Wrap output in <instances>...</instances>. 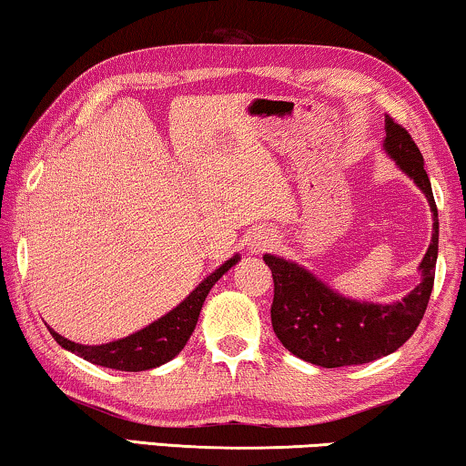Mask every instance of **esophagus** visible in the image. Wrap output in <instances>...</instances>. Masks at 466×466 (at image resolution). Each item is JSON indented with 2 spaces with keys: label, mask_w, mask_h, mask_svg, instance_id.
Here are the masks:
<instances>
[{
  "label": "esophagus",
  "mask_w": 466,
  "mask_h": 466,
  "mask_svg": "<svg viewBox=\"0 0 466 466\" xmlns=\"http://www.w3.org/2000/svg\"><path fill=\"white\" fill-rule=\"evenodd\" d=\"M273 244H276V239H273V233L258 231L257 235H252V239H250V244H248V248H250V252L258 254V252H265L267 248H271Z\"/></svg>",
  "instance_id": "34e87169"
}]
</instances>
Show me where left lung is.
<instances>
[{
  "label": "left lung",
  "instance_id": "obj_1",
  "mask_svg": "<svg viewBox=\"0 0 466 466\" xmlns=\"http://www.w3.org/2000/svg\"><path fill=\"white\" fill-rule=\"evenodd\" d=\"M384 152L422 190L432 212V238L422 263L420 284L392 303L343 297L295 260L265 254L273 276L271 324L282 346L311 365L335 369L378 360L403 346L429 305L439 252V218L422 152L410 133L386 116Z\"/></svg>",
  "mask_w": 466,
  "mask_h": 466
}]
</instances>
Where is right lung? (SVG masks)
<instances>
[{
  "label": "right lung",
  "mask_w": 466,
  "mask_h": 466,
  "mask_svg": "<svg viewBox=\"0 0 466 466\" xmlns=\"http://www.w3.org/2000/svg\"><path fill=\"white\" fill-rule=\"evenodd\" d=\"M239 258V254H233L218 269L203 278L201 284L182 303H177L174 309H169L158 320L150 322L148 327L136 330L129 337H123V339L101 343V346H85V343L66 339L50 327L48 330L61 348L93 362V365L116 369V371H148V369H157L182 352L197 327L199 311L209 290Z\"/></svg>",
  "instance_id": "1"
}]
</instances>
